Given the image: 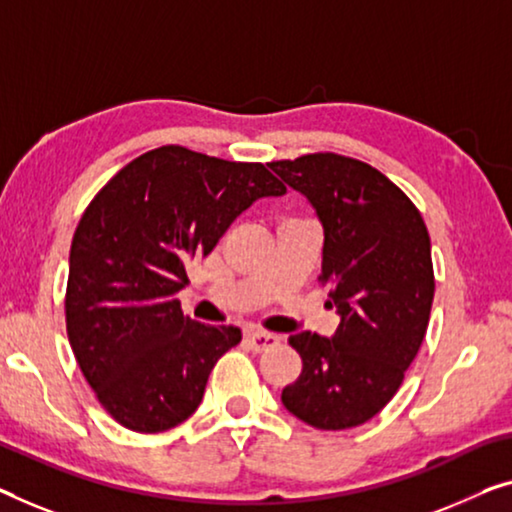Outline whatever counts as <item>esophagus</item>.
<instances>
[{"mask_svg": "<svg viewBox=\"0 0 512 512\" xmlns=\"http://www.w3.org/2000/svg\"><path fill=\"white\" fill-rule=\"evenodd\" d=\"M246 342L253 352H269L271 347H276L280 338L273 333H264V331H248L246 333Z\"/></svg>", "mask_w": 512, "mask_h": 512, "instance_id": "esophagus-1", "label": "esophagus"}]
</instances>
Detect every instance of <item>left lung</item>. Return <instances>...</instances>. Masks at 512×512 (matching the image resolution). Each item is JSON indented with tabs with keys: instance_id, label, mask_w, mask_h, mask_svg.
Listing matches in <instances>:
<instances>
[{
	"instance_id": "1",
	"label": "left lung",
	"mask_w": 512,
	"mask_h": 512,
	"mask_svg": "<svg viewBox=\"0 0 512 512\" xmlns=\"http://www.w3.org/2000/svg\"><path fill=\"white\" fill-rule=\"evenodd\" d=\"M324 227L319 280L340 326L333 338H289L303 361L282 404L317 430L363 425L386 407L425 338L434 299L430 234L421 211L363 160L308 154L273 160Z\"/></svg>"
}]
</instances>
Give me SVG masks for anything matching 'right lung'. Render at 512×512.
Here are the masks:
<instances>
[{"instance_id": "obj_1", "label": "right lung", "mask_w": 512, "mask_h": 512, "mask_svg": "<svg viewBox=\"0 0 512 512\" xmlns=\"http://www.w3.org/2000/svg\"><path fill=\"white\" fill-rule=\"evenodd\" d=\"M285 190L262 163L167 144L121 167L89 202L68 257L66 333L119 425L165 432L200 407L213 365L241 331L183 315L186 269L255 200Z\"/></svg>"}]
</instances>
